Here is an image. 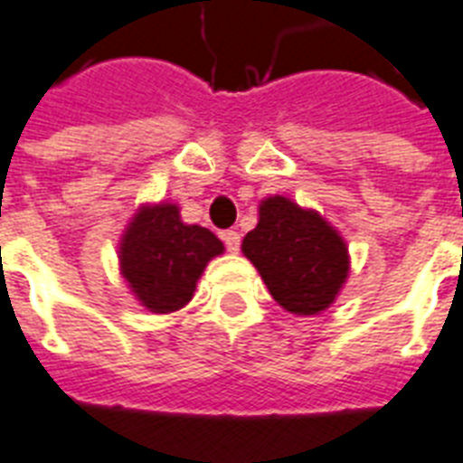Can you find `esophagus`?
Segmentation results:
<instances>
[{"mask_svg": "<svg viewBox=\"0 0 463 463\" xmlns=\"http://www.w3.org/2000/svg\"><path fill=\"white\" fill-rule=\"evenodd\" d=\"M221 240H223L225 250L232 251V254H238V251H240V232L223 231V232H221Z\"/></svg>", "mask_w": 463, "mask_h": 463, "instance_id": "34e87169", "label": "esophagus"}]
</instances>
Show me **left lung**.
Here are the masks:
<instances>
[{
	"label": "left lung",
	"mask_w": 463,
	"mask_h": 463,
	"mask_svg": "<svg viewBox=\"0 0 463 463\" xmlns=\"http://www.w3.org/2000/svg\"><path fill=\"white\" fill-rule=\"evenodd\" d=\"M244 257L283 309L311 317L328 309L349 270L347 247L317 212L285 197L259 206V223L242 240Z\"/></svg>",
	"instance_id": "1"
}]
</instances>
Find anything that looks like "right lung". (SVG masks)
<instances>
[{
	"label": "right lung",
	"mask_w": 463,
	"mask_h": 463,
	"mask_svg": "<svg viewBox=\"0 0 463 463\" xmlns=\"http://www.w3.org/2000/svg\"><path fill=\"white\" fill-rule=\"evenodd\" d=\"M223 251L212 231L180 221L178 206H145L121 242V270L135 297L154 314L193 299L204 266Z\"/></svg>",
	"instance_id": "add662e5"
}]
</instances>
